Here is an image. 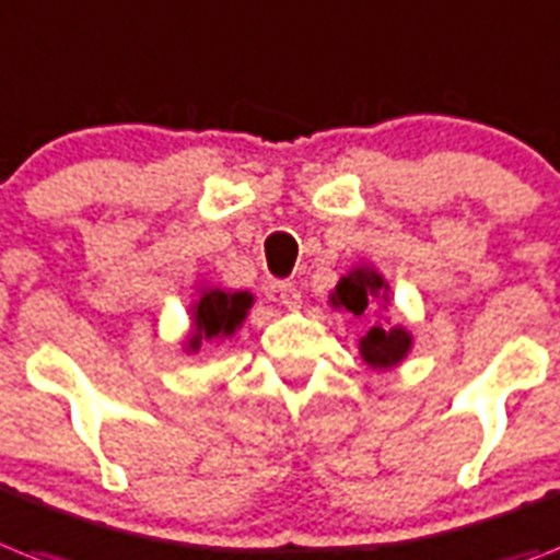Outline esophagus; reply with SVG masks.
<instances>
[{
  "mask_svg": "<svg viewBox=\"0 0 560 560\" xmlns=\"http://www.w3.org/2000/svg\"><path fill=\"white\" fill-rule=\"evenodd\" d=\"M275 294L285 308H300V300H303V294H300L298 285L289 283V280H277Z\"/></svg>",
  "mask_w": 560,
  "mask_h": 560,
  "instance_id": "34e87169",
  "label": "esophagus"
}]
</instances>
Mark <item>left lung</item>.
I'll return each instance as SVG.
<instances>
[{
	"label": "left lung",
	"instance_id": "obj_1",
	"mask_svg": "<svg viewBox=\"0 0 560 560\" xmlns=\"http://www.w3.org/2000/svg\"><path fill=\"white\" fill-rule=\"evenodd\" d=\"M381 291H386V283H383V277L377 271L354 269L352 275L337 283L331 303L343 306L346 312L363 314L369 300L377 298ZM409 346H412V337L406 335L400 326H392V329L389 326H372L369 335L360 340V354L372 369H389L406 358Z\"/></svg>",
	"mask_w": 560,
	"mask_h": 560
}]
</instances>
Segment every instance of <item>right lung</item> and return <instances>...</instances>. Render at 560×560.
<instances>
[{"label":"right lung","mask_w":560,"mask_h":560,"mask_svg":"<svg viewBox=\"0 0 560 560\" xmlns=\"http://www.w3.org/2000/svg\"><path fill=\"white\" fill-rule=\"evenodd\" d=\"M252 306V294L246 291H206L194 308V323H197V337H223L237 329Z\"/></svg>","instance_id":"right-lung-1"}]
</instances>
